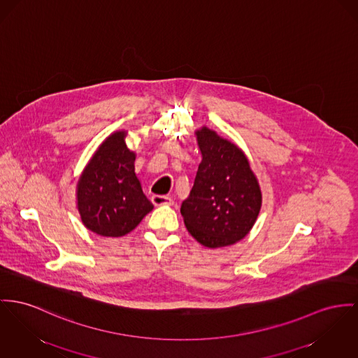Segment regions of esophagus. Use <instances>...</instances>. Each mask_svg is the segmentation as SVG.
Masks as SVG:
<instances>
[{
	"label": "esophagus",
	"mask_w": 358,
	"mask_h": 358,
	"mask_svg": "<svg viewBox=\"0 0 358 358\" xmlns=\"http://www.w3.org/2000/svg\"><path fill=\"white\" fill-rule=\"evenodd\" d=\"M152 202L155 206H162V205H172L173 201L167 196V195H153L152 198Z\"/></svg>",
	"instance_id": "esophagus-1"
}]
</instances>
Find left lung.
I'll list each match as a JSON object with an SVG mask.
<instances>
[{"label": "left lung", "mask_w": 358, "mask_h": 358, "mask_svg": "<svg viewBox=\"0 0 358 358\" xmlns=\"http://www.w3.org/2000/svg\"><path fill=\"white\" fill-rule=\"evenodd\" d=\"M202 162L180 213L191 236L209 248L235 244L254 227L262 192L244 152L203 126L195 131Z\"/></svg>", "instance_id": "left-lung-1"}]
</instances>
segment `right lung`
<instances>
[{
	"instance_id": "right-lung-1",
	"label": "right lung",
	"mask_w": 358,
	"mask_h": 358,
	"mask_svg": "<svg viewBox=\"0 0 358 358\" xmlns=\"http://www.w3.org/2000/svg\"><path fill=\"white\" fill-rule=\"evenodd\" d=\"M115 131L97 148L77 183V209L83 224L96 235L120 238L131 232L153 205L134 172L136 153Z\"/></svg>"
}]
</instances>
